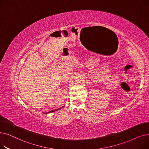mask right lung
Wrapping results in <instances>:
<instances>
[{
	"label": "right lung",
	"instance_id": "1",
	"mask_svg": "<svg viewBox=\"0 0 149 149\" xmlns=\"http://www.w3.org/2000/svg\"><path fill=\"white\" fill-rule=\"evenodd\" d=\"M60 108H59V109H55V110H54V111H49V112H47V113H51V112H55V111H58V110H59Z\"/></svg>",
	"mask_w": 149,
	"mask_h": 149
}]
</instances>
